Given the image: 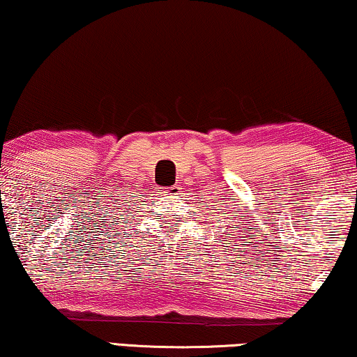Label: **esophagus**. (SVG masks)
<instances>
[{"mask_svg":"<svg viewBox=\"0 0 357 357\" xmlns=\"http://www.w3.org/2000/svg\"><path fill=\"white\" fill-rule=\"evenodd\" d=\"M164 193H166V195H177L178 187H169V188L164 190Z\"/></svg>","mask_w":357,"mask_h":357,"instance_id":"1","label":"esophagus"}]
</instances>
